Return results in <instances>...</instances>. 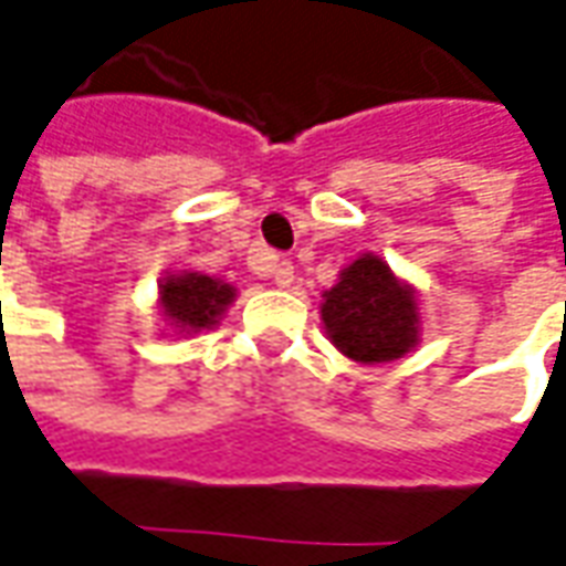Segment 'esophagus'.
Masks as SVG:
<instances>
[{
  "label": "esophagus",
  "mask_w": 566,
  "mask_h": 566,
  "mask_svg": "<svg viewBox=\"0 0 566 566\" xmlns=\"http://www.w3.org/2000/svg\"><path fill=\"white\" fill-rule=\"evenodd\" d=\"M269 275H272V282L279 284V287H291L294 282V266H291V260H272L269 263Z\"/></svg>",
  "instance_id": "34e87169"
}]
</instances>
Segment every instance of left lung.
Instances as JSON below:
<instances>
[{
    "instance_id": "left-lung-1",
    "label": "left lung",
    "mask_w": 566,
    "mask_h": 566,
    "mask_svg": "<svg viewBox=\"0 0 566 566\" xmlns=\"http://www.w3.org/2000/svg\"><path fill=\"white\" fill-rule=\"evenodd\" d=\"M322 322L332 344L356 363H394L418 344V303L390 266L363 253L332 291H325Z\"/></svg>"
}]
</instances>
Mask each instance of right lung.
Here are the masks:
<instances>
[{"instance_id":"1","label":"right lung","mask_w":566,"mask_h":566,"mask_svg":"<svg viewBox=\"0 0 566 566\" xmlns=\"http://www.w3.org/2000/svg\"><path fill=\"white\" fill-rule=\"evenodd\" d=\"M234 300L232 284L201 275V272H179L160 282V306L179 332L198 334L213 328L219 315Z\"/></svg>"}]
</instances>
